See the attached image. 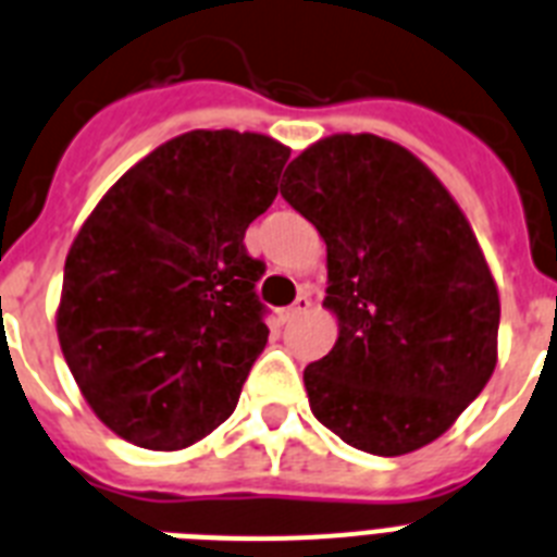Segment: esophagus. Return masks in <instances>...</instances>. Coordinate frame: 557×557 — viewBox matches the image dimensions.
I'll list each match as a JSON object with an SVG mask.
<instances>
[{"instance_id":"34e87169","label":"esophagus","mask_w":557,"mask_h":557,"mask_svg":"<svg viewBox=\"0 0 557 557\" xmlns=\"http://www.w3.org/2000/svg\"><path fill=\"white\" fill-rule=\"evenodd\" d=\"M309 309H311V297L309 294H300V297L292 302V309L283 311V320H286V323H292V320L302 318V314H309Z\"/></svg>"}]
</instances>
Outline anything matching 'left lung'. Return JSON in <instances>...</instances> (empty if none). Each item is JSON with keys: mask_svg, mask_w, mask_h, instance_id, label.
Wrapping results in <instances>:
<instances>
[{"mask_svg": "<svg viewBox=\"0 0 557 557\" xmlns=\"http://www.w3.org/2000/svg\"><path fill=\"white\" fill-rule=\"evenodd\" d=\"M280 194L320 232L337 341L302 383L314 418L369 455L437 441L498 363L500 297L467 214L409 148L332 134Z\"/></svg>", "mask_w": 557, "mask_h": 557, "instance_id": "1", "label": "left lung"}]
</instances>
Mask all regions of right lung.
Masks as SVG:
<instances>
[{"instance_id":"add662e5","label":"right lung","mask_w":557,"mask_h":557,"mask_svg":"<svg viewBox=\"0 0 557 557\" xmlns=\"http://www.w3.org/2000/svg\"><path fill=\"white\" fill-rule=\"evenodd\" d=\"M292 148L188 131L116 180L65 257L57 337L90 411L122 441L176 451L234 411L269 325L246 228Z\"/></svg>"}]
</instances>
